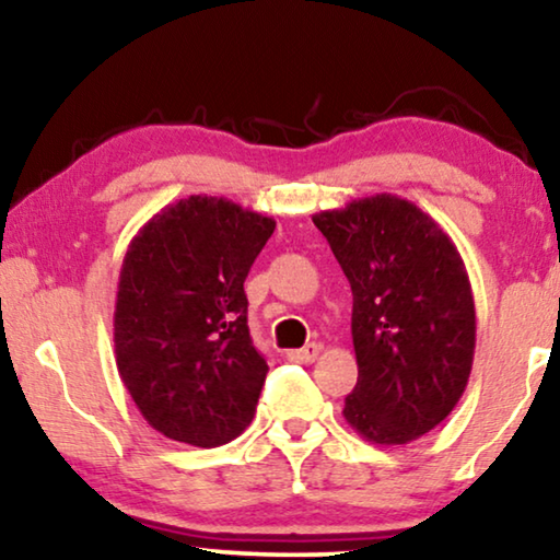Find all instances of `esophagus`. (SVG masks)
Masks as SVG:
<instances>
[{
  "instance_id": "obj_1",
  "label": "esophagus",
  "mask_w": 560,
  "mask_h": 560,
  "mask_svg": "<svg viewBox=\"0 0 560 560\" xmlns=\"http://www.w3.org/2000/svg\"><path fill=\"white\" fill-rule=\"evenodd\" d=\"M318 351H320V343L313 341V343H305L303 349L290 351L288 359H290V362H298V364H311V362H316Z\"/></svg>"
}]
</instances>
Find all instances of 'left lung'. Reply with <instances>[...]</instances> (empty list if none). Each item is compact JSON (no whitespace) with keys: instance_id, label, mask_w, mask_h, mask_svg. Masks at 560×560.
<instances>
[{"instance_id":"obj_1","label":"left lung","mask_w":560,"mask_h":560,"mask_svg":"<svg viewBox=\"0 0 560 560\" xmlns=\"http://www.w3.org/2000/svg\"><path fill=\"white\" fill-rule=\"evenodd\" d=\"M347 275L359 377L343 418L362 439L400 446L462 400L477 343L464 259L416 203L393 194L313 217Z\"/></svg>"}]
</instances>
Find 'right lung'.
I'll list each match as a JSON object with an SVG mask.
<instances>
[{
	"instance_id": "right-lung-1",
	"label": "right lung",
	"mask_w": 560,
	"mask_h": 560,
	"mask_svg": "<svg viewBox=\"0 0 560 560\" xmlns=\"http://www.w3.org/2000/svg\"><path fill=\"white\" fill-rule=\"evenodd\" d=\"M275 221L226 198H180L125 255L114 354L142 418L165 439L213 448L252 423L267 362L252 343L244 280Z\"/></svg>"
}]
</instances>
